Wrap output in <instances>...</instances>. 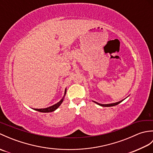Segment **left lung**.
<instances>
[{"label": "left lung", "instance_id": "8db88e82", "mask_svg": "<svg viewBox=\"0 0 153 153\" xmlns=\"http://www.w3.org/2000/svg\"><path fill=\"white\" fill-rule=\"evenodd\" d=\"M122 101V100H121V101H119V102H115V103H112V104H107V105H102V104H99V103H98V102H95V101H93V102H95V103H97V105H100V106H105V107H108V106H116V105H118V104H120V102H121Z\"/></svg>", "mask_w": 153, "mask_h": 153}]
</instances>
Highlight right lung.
<instances>
[{
    "label": "right lung",
    "instance_id": "add662e5",
    "mask_svg": "<svg viewBox=\"0 0 153 153\" xmlns=\"http://www.w3.org/2000/svg\"><path fill=\"white\" fill-rule=\"evenodd\" d=\"M66 89H65V93H64V95H66ZM64 97H63L62 99L60 100V101H59L58 102H57L56 104H55V105L51 106H49L48 107V108H41V109H37V108H35V110H37V111H39V112H53L55 110L57 109L58 107L60 106V105L62 104V102H63L64 100Z\"/></svg>",
    "mask_w": 153,
    "mask_h": 153
}]
</instances>
